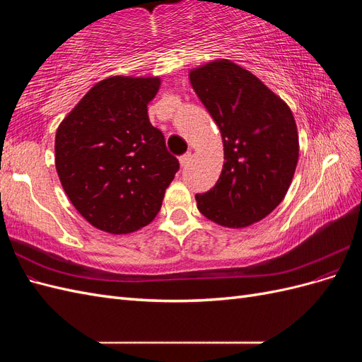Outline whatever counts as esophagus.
Listing matches in <instances>:
<instances>
[{
  "label": "esophagus",
  "mask_w": 362,
  "mask_h": 362,
  "mask_svg": "<svg viewBox=\"0 0 362 362\" xmlns=\"http://www.w3.org/2000/svg\"><path fill=\"white\" fill-rule=\"evenodd\" d=\"M190 160H192V152H187V154H184V156H181V157H180V163H181V168H185V166H187V164L190 163Z\"/></svg>",
  "instance_id": "1"
}]
</instances>
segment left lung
I'll list each match as a JSON object with an SVG mask.
<instances>
[{
    "label": "left lung",
    "instance_id": "obj_1",
    "mask_svg": "<svg viewBox=\"0 0 362 362\" xmlns=\"http://www.w3.org/2000/svg\"><path fill=\"white\" fill-rule=\"evenodd\" d=\"M190 83L221 129L225 156L214 187L196 194L198 210L222 226H249L275 210L291 184L299 158L293 113L229 60L193 69Z\"/></svg>",
    "mask_w": 362,
    "mask_h": 362
}]
</instances>
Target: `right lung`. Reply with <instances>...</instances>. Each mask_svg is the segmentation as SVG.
Listing matches in <instances>:
<instances>
[{"label": "right lung", "instance_id": "right-lung-1", "mask_svg": "<svg viewBox=\"0 0 362 362\" xmlns=\"http://www.w3.org/2000/svg\"><path fill=\"white\" fill-rule=\"evenodd\" d=\"M158 89L157 76L103 80L57 129L60 182L76 211L101 231L128 234L151 223L180 169L148 117Z\"/></svg>", "mask_w": 362, "mask_h": 362}]
</instances>
